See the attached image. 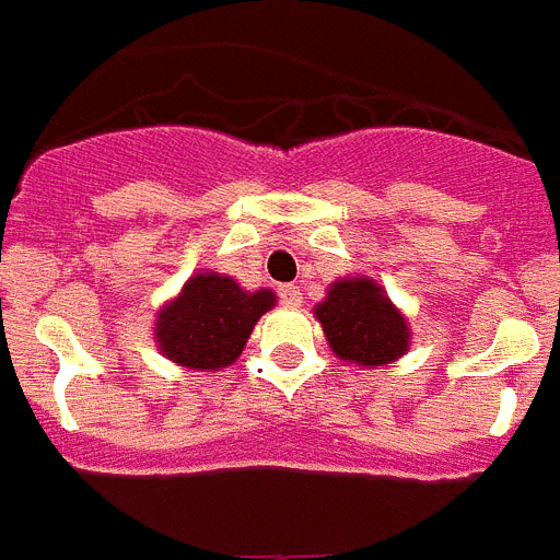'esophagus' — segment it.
Returning <instances> with one entry per match:
<instances>
[{
  "label": "esophagus",
  "instance_id": "1",
  "mask_svg": "<svg viewBox=\"0 0 560 560\" xmlns=\"http://www.w3.org/2000/svg\"><path fill=\"white\" fill-rule=\"evenodd\" d=\"M277 294H280V303L289 305V308H296V305L303 303V291H300V285H280Z\"/></svg>",
  "mask_w": 560,
  "mask_h": 560
}]
</instances>
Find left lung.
<instances>
[{"label": "left lung", "mask_w": 560, "mask_h": 560, "mask_svg": "<svg viewBox=\"0 0 560 560\" xmlns=\"http://www.w3.org/2000/svg\"><path fill=\"white\" fill-rule=\"evenodd\" d=\"M330 348L339 359L381 368L409 348V328L378 285L368 277L341 280L316 305Z\"/></svg>", "instance_id": "obj_1"}]
</instances>
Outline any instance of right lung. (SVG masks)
<instances>
[{"mask_svg":"<svg viewBox=\"0 0 560 560\" xmlns=\"http://www.w3.org/2000/svg\"><path fill=\"white\" fill-rule=\"evenodd\" d=\"M275 305L269 289L244 291L212 271L187 280L179 300L160 311L156 341L171 361L190 370H215L235 361L252 328Z\"/></svg>","mask_w":560,"mask_h":560,"instance_id":"1","label":"right lung"}]
</instances>
